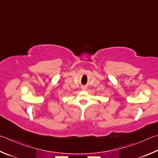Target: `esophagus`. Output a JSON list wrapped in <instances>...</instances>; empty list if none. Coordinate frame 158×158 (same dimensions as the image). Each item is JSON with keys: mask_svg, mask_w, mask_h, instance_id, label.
Returning a JSON list of instances; mask_svg holds the SVG:
<instances>
[{"mask_svg": "<svg viewBox=\"0 0 158 158\" xmlns=\"http://www.w3.org/2000/svg\"><path fill=\"white\" fill-rule=\"evenodd\" d=\"M81 88L83 89V90H85V89H86V87H82Z\"/></svg>", "mask_w": 158, "mask_h": 158, "instance_id": "esophagus-1", "label": "esophagus"}]
</instances>
